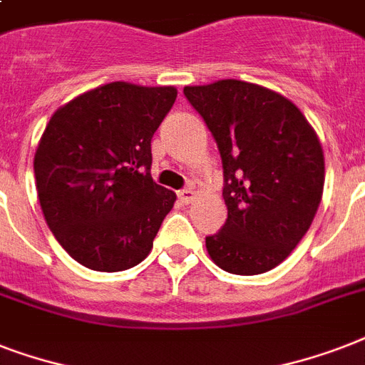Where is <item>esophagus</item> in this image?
<instances>
[{
    "label": "esophagus",
    "mask_w": 365,
    "mask_h": 365,
    "mask_svg": "<svg viewBox=\"0 0 365 365\" xmlns=\"http://www.w3.org/2000/svg\"><path fill=\"white\" fill-rule=\"evenodd\" d=\"M178 197H180V200H182L183 205H191V202L197 199V193H195L191 187H187V189H182V191L178 193Z\"/></svg>",
    "instance_id": "esophagus-1"
}]
</instances>
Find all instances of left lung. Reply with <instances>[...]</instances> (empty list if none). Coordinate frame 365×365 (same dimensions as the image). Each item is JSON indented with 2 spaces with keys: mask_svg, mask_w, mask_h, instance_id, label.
<instances>
[{
  "mask_svg": "<svg viewBox=\"0 0 365 365\" xmlns=\"http://www.w3.org/2000/svg\"><path fill=\"white\" fill-rule=\"evenodd\" d=\"M183 94L222 155L227 222L206 237V250L233 274L271 271L305 237L322 200L317 132L294 102L254 83L222 79Z\"/></svg>",
  "mask_w": 365,
  "mask_h": 365,
  "instance_id": "8db88e82",
  "label": "left lung"
}]
</instances>
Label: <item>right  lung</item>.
Segmentation results:
<instances>
[{
    "label": "right lung",
    "mask_w": 365,
    "mask_h": 365,
    "mask_svg": "<svg viewBox=\"0 0 365 365\" xmlns=\"http://www.w3.org/2000/svg\"><path fill=\"white\" fill-rule=\"evenodd\" d=\"M174 87L115 81L54 111L34 172L39 205L60 246L81 265L126 271L148 257L176 193L151 178V138Z\"/></svg>",
    "instance_id": "right-lung-1"
}]
</instances>
